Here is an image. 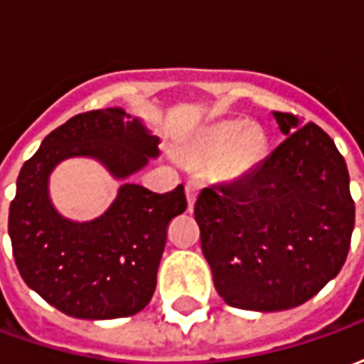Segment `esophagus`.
I'll list each match as a JSON object with an SVG mask.
<instances>
[{
  "instance_id": "1",
  "label": "esophagus",
  "mask_w": 364,
  "mask_h": 364,
  "mask_svg": "<svg viewBox=\"0 0 364 364\" xmlns=\"http://www.w3.org/2000/svg\"><path fill=\"white\" fill-rule=\"evenodd\" d=\"M198 191H200V181H197V179H189L187 185H185V195H187V203H189V206L195 205Z\"/></svg>"
}]
</instances>
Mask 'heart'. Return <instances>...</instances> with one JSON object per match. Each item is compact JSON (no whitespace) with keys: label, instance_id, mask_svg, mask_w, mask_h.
<instances>
[{"label":"heart","instance_id":"obj_1","mask_svg":"<svg viewBox=\"0 0 364 364\" xmlns=\"http://www.w3.org/2000/svg\"><path fill=\"white\" fill-rule=\"evenodd\" d=\"M230 151L228 167L232 173H244L253 167L265 151V136L255 128H247L240 122H228L208 130L195 148V158H218Z\"/></svg>","mask_w":364,"mask_h":364}]
</instances>
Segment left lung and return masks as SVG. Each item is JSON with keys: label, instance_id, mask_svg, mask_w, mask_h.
<instances>
[{"label": "left lung", "instance_id": "8db88e82", "mask_svg": "<svg viewBox=\"0 0 364 364\" xmlns=\"http://www.w3.org/2000/svg\"><path fill=\"white\" fill-rule=\"evenodd\" d=\"M287 138L252 173L203 189L200 247L224 302L279 312L316 296L351 247L355 200L333 140L292 112H274Z\"/></svg>", "mask_w": 364, "mask_h": 364}]
</instances>
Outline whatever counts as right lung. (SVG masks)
I'll use <instances>...</instances> for the list:
<instances>
[{
    "mask_svg": "<svg viewBox=\"0 0 364 364\" xmlns=\"http://www.w3.org/2000/svg\"><path fill=\"white\" fill-rule=\"evenodd\" d=\"M158 136L120 107L80 112L52 130L17 177L9 206L13 257L23 281L60 312L112 320L140 312L156 290L167 226L185 213L183 185L151 193L124 183L111 208L91 222L62 218L48 198V175L62 159L90 156L127 179L158 156Z\"/></svg>",
    "mask_w": 364,
    "mask_h": 364,
    "instance_id": "1",
    "label": "right lung"
}]
</instances>
